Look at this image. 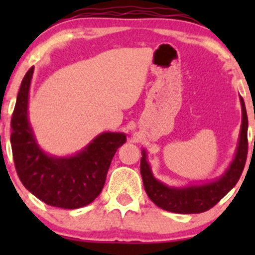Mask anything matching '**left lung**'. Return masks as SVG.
I'll use <instances>...</instances> for the list:
<instances>
[{
	"instance_id": "8db88e82",
	"label": "left lung",
	"mask_w": 255,
	"mask_h": 255,
	"mask_svg": "<svg viewBox=\"0 0 255 255\" xmlns=\"http://www.w3.org/2000/svg\"><path fill=\"white\" fill-rule=\"evenodd\" d=\"M241 105L242 126L236 156L225 174L215 181L187 187L168 186L153 176L150 166L146 161V153L143 149L142 159H140V174H142L143 185L148 197L156 206L170 211V212L185 213V215L201 213L212 208L236 186L246 165L247 154H248V137H247L248 117H247L246 105L242 97Z\"/></svg>"
}]
</instances>
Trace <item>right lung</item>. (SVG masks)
Wrapping results in <instances>:
<instances>
[{"mask_svg": "<svg viewBox=\"0 0 255 255\" xmlns=\"http://www.w3.org/2000/svg\"><path fill=\"white\" fill-rule=\"evenodd\" d=\"M33 71L34 66L22 80L11 120L12 154L18 177L25 189L47 205L68 210L84 207L102 191L113 156L127 138L125 133L105 132L73 156L45 154L28 121Z\"/></svg>", "mask_w": 255, "mask_h": 255, "instance_id": "1", "label": "right lung"}]
</instances>
